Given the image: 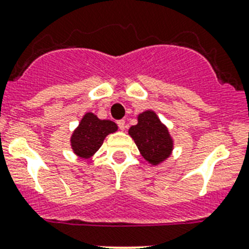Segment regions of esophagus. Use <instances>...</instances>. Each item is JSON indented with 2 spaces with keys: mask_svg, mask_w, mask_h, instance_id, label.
<instances>
[{
  "mask_svg": "<svg viewBox=\"0 0 249 249\" xmlns=\"http://www.w3.org/2000/svg\"><path fill=\"white\" fill-rule=\"evenodd\" d=\"M118 126H119L120 130H124L125 129V120H118Z\"/></svg>",
  "mask_w": 249,
  "mask_h": 249,
  "instance_id": "esophagus-1",
  "label": "esophagus"
}]
</instances>
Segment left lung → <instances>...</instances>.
Segmentation results:
<instances>
[{
    "label": "left lung",
    "mask_w": 249,
    "mask_h": 249,
    "mask_svg": "<svg viewBox=\"0 0 249 249\" xmlns=\"http://www.w3.org/2000/svg\"><path fill=\"white\" fill-rule=\"evenodd\" d=\"M129 134L146 161L156 166L171 156L173 140L152 110H146L138 117V124L129 129Z\"/></svg>",
    "instance_id": "left-lung-1"
}]
</instances>
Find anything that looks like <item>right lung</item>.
<instances>
[{
    "label": "right lung",
    "instance_id": "right-lung-1",
    "mask_svg": "<svg viewBox=\"0 0 249 249\" xmlns=\"http://www.w3.org/2000/svg\"><path fill=\"white\" fill-rule=\"evenodd\" d=\"M117 130V124L111 120H101L93 113L85 114L71 136L72 150L77 156L89 159L99 150L106 136Z\"/></svg>",
    "mask_w": 249,
    "mask_h": 249
}]
</instances>
